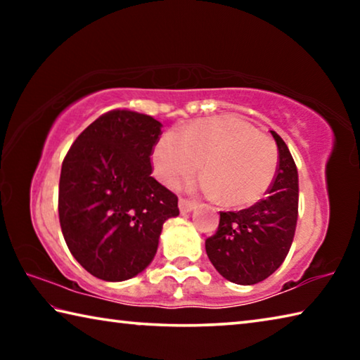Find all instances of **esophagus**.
Masks as SVG:
<instances>
[{"mask_svg":"<svg viewBox=\"0 0 360 360\" xmlns=\"http://www.w3.org/2000/svg\"><path fill=\"white\" fill-rule=\"evenodd\" d=\"M195 206H197V203L195 202H191V200H187V198H179V211L182 212V214L191 212L192 210H195Z\"/></svg>","mask_w":360,"mask_h":360,"instance_id":"obj_1","label":"esophagus"}]
</instances>
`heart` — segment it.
<instances>
[{
  "instance_id": "1",
  "label": "heart",
  "mask_w": 360,
  "mask_h": 360,
  "mask_svg": "<svg viewBox=\"0 0 360 360\" xmlns=\"http://www.w3.org/2000/svg\"><path fill=\"white\" fill-rule=\"evenodd\" d=\"M152 162L158 178L169 186L197 172L202 163L206 173L200 182L203 191L221 195L222 203L229 206H245L257 202L273 184L279 152L271 136L245 120L225 115L163 135Z\"/></svg>"
}]
</instances>
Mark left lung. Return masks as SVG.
Listing matches in <instances>:
<instances>
[{"instance_id":"1","label":"left lung","mask_w":360,"mask_h":360,"mask_svg":"<svg viewBox=\"0 0 360 360\" xmlns=\"http://www.w3.org/2000/svg\"><path fill=\"white\" fill-rule=\"evenodd\" d=\"M275 138L279 163L266 197L241 211L221 212L217 231L205 241L206 254L230 283L251 285L273 275L288 255L298 216V174L283 138Z\"/></svg>"}]
</instances>
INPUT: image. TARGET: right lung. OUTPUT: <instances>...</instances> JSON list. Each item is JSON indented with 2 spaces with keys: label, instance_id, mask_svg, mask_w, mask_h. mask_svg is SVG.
I'll list each match as a JSON object with an SVG mask.
<instances>
[{
  "label": "right lung",
  "instance_id": "1",
  "mask_svg": "<svg viewBox=\"0 0 360 360\" xmlns=\"http://www.w3.org/2000/svg\"><path fill=\"white\" fill-rule=\"evenodd\" d=\"M162 135L154 117L114 109L92 122L66 154L58 217L70 252L90 275L125 281L157 252L162 225L179 214L178 197L152 178Z\"/></svg>",
  "mask_w": 360,
  "mask_h": 360
}]
</instances>
